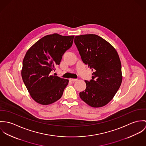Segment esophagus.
<instances>
[{"mask_svg":"<svg viewBox=\"0 0 146 146\" xmlns=\"http://www.w3.org/2000/svg\"><path fill=\"white\" fill-rule=\"evenodd\" d=\"M69 81H72V82H76V81H77V79H74V78H70V79H69Z\"/></svg>","mask_w":146,"mask_h":146,"instance_id":"1","label":"esophagus"}]
</instances>
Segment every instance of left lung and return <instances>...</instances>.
<instances>
[{"label": "left lung", "instance_id": "obj_1", "mask_svg": "<svg viewBox=\"0 0 146 146\" xmlns=\"http://www.w3.org/2000/svg\"><path fill=\"white\" fill-rule=\"evenodd\" d=\"M74 43L83 62L93 73L86 88L80 93L81 99L93 108L108 104L122 82L121 65L116 50L107 41L94 34L77 36Z\"/></svg>", "mask_w": 146, "mask_h": 146}]
</instances>
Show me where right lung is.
I'll return each mask as SVG.
<instances>
[{
	"mask_svg": "<svg viewBox=\"0 0 146 146\" xmlns=\"http://www.w3.org/2000/svg\"><path fill=\"white\" fill-rule=\"evenodd\" d=\"M74 37L48 35L27 50L21 75L30 96L38 104L49 105L62 96L69 81L51 75V72L60 64L62 56L72 46Z\"/></svg>",
	"mask_w": 146,
	"mask_h": 146,
	"instance_id": "obj_1",
	"label": "right lung"
}]
</instances>
